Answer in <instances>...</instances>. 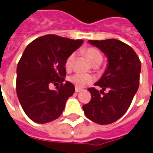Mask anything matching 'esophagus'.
Returning <instances> with one entry per match:
<instances>
[{"instance_id": "1", "label": "esophagus", "mask_w": 153, "mask_h": 153, "mask_svg": "<svg viewBox=\"0 0 153 153\" xmlns=\"http://www.w3.org/2000/svg\"><path fill=\"white\" fill-rule=\"evenodd\" d=\"M81 90H82V89H80V88H77V87H76L75 89V91L76 92V93H79V92H81Z\"/></svg>"}]
</instances>
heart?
Masks as SVG:
<instances>
[{"mask_svg":"<svg viewBox=\"0 0 153 153\" xmlns=\"http://www.w3.org/2000/svg\"><path fill=\"white\" fill-rule=\"evenodd\" d=\"M86 56L89 58L92 64H100L102 61V55L101 54L99 51L97 50L96 48H88L85 50ZM75 57V53H72L71 55L68 56V58L65 60V68L67 69H69L72 67V63L74 60ZM70 82H72L74 85H76L77 88H83L87 85L92 83L94 81V78L90 75L88 74H84L81 72H76L72 76H70L68 78Z\"/></svg>","mask_w":153,"mask_h":153,"instance_id":"1","label":"heart"}]
</instances>
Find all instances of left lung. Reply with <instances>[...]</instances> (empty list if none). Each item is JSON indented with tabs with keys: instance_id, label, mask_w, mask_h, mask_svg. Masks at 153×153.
Listing matches in <instances>:
<instances>
[{
	"instance_id": "left-lung-1",
	"label": "left lung",
	"mask_w": 153,
	"mask_h": 153,
	"mask_svg": "<svg viewBox=\"0 0 153 153\" xmlns=\"http://www.w3.org/2000/svg\"><path fill=\"white\" fill-rule=\"evenodd\" d=\"M105 54L108 65L95 85L102 88L88 89L91 100L83 105L84 113L91 121L101 125L112 123L128 110L140 85L141 63L135 51L120 40H89ZM109 89L107 94L104 93ZM102 93L103 95H101Z\"/></svg>"
}]
</instances>
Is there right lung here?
I'll return each mask as SVG.
<instances>
[{
	"mask_svg": "<svg viewBox=\"0 0 153 153\" xmlns=\"http://www.w3.org/2000/svg\"><path fill=\"white\" fill-rule=\"evenodd\" d=\"M81 39H70L47 34L26 48L17 67L16 90L24 112L32 121L47 123L61 115L75 86L64 82L65 60L80 48ZM51 83L59 84L51 91Z\"/></svg>",
	"mask_w": 153,
	"mask_h": 153,
	"instance_id": "1",
	"label": "right lung"
}]
</instances>
